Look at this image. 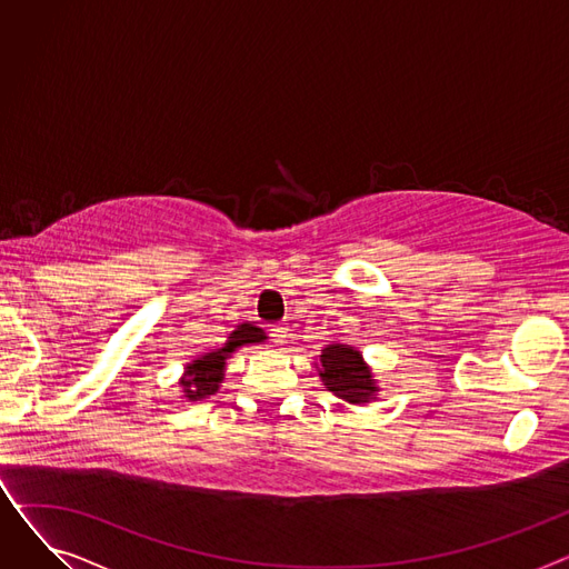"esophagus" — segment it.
<instances>
[{
  "instance_id": "1",
  "label": "esophagus",
  "mask_w": 569,
  "mask_h": 569,
  "mask_svg": "<svg viewBox=\"0 0 569 569\" xmlns=\"http://www.w3.org/2000/svg\"><path fill=\"white\" fill-rule=\"evenodd\" d=\"M269 332H272V339H274L277 346H283L288 341V327L286 325H274Z\"/></svg>"
}]
</instances>
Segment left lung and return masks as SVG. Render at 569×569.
Listing matches in <instances>:
<instances>
[{
  "instance_id": "1",
  "label": "left lung",
  "mask_w": 569,
  "mask_h": 569,
  "mask_svg": "<svg viewBox=\"0 0 569 569\" xmlns=\"http://www.w3.org/2000/svg\"><path fill=\"white\" fill-rule=\"evenodd\" d=\"M318 373L327 390L355 406L369 403L380 392L362 352L346 343H332L320 352Z\"/></svg>"
}]
</instances>
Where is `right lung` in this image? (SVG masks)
I'll list each match as a JSON object with an SVG mask.
<instances>
[{"instance_id":"1","label":"right lung","mask_w":569,"mask_h":569,"mask_svg":"<svg viewBox=\"0 0 569 569\" xmlns=\"http://www.w3.org/2000/svg\"><path fill=\"white\" fill-rule=\"evenodd\" d=\"M264 332L256 325H239L237 330L228 337L226 346L212 352H204L198 360H193L191 365H187L184 378L179 380L182 385V392L189 401H198V399H207L212 397L219 385L223 382V371H226V360L228 357L239 348V346H247V343H260L264 341Z\"/></svg>"}]
</instances>
